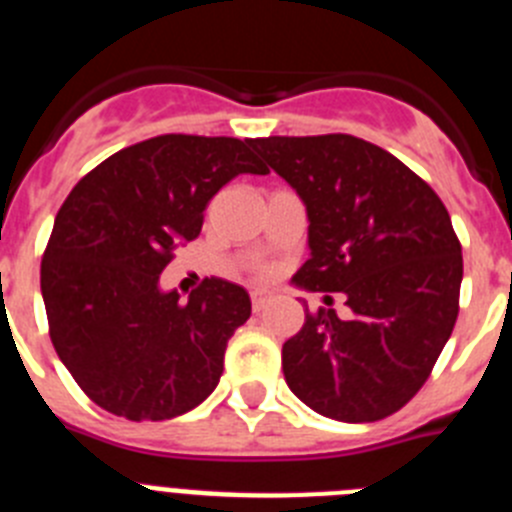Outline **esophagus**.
<instances>
[{
  "label": "esophagus",
  "instance_id": "esophagus-1",
  "mask_svg": "<svg viewBox=\"0 0 512 512\" xmlns=\"http://www.w3.org/2000/svg\"><path fill=\"white\" fill-rule=\"evenodd\" d=\"M271 302H274V292H269V289H253L251 292V305L256 312H261L264 307H269Z\"/></svg>",
  "mask_w": 512,
  "mask_h": 512
}]
</instances>
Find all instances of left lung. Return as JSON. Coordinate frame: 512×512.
Listing matches in <instances>:
<instances>
[{
	"instance_id": "obj_1",
	"label": "left lung",
	"mask_w": 512,
	"mask_h": 512,
	"mask_svg": "<svg viewBox=\"0 0 512 512\" xmlns=\"http://www.w3.org/2000/svg\"><path fill=\"white\" fill-rule=\"evenodd\" d=\"M251 146L305 202L310 259L292 282L341 292L348 305V318L307 312L284 343L289 390L343 423L397 413L459 315L464 264L449 212L400 158L354 135H271Z\"/></svg>"
}]
</instances>
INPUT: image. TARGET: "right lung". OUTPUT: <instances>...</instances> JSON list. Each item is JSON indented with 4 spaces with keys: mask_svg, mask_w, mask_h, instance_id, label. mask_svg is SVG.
Segmentation results:
<instances>
[{
    "mask_svg": "<svg viewBox=\"0 0 512 512\" xmlns=\"http://www.w3.org/2000/svg\"><path fill=\"white\" fill-rule=\"evenodd\" d=\"M251 140L158 135L122 148L66 197L40 264L58 359L107 413L169 420L210 397L251 297L205 279L187 302L158 287L207 202L238 174H266Z\"/></svg>",
    "mask_w": 512,
    "mask_h": 512,
    "instance_id": "obj_1",
    "label": "right lung"
}]
</instances>
